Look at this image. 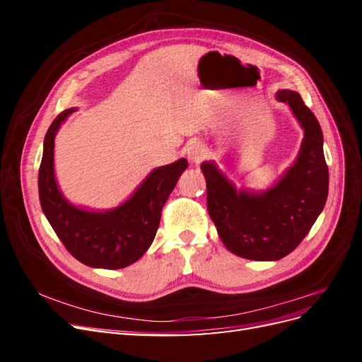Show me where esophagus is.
Returning a JSON list of instances; mask_svg holds the SVG:
<instances>
[{
	"label": "esophagus",
	"instance_id": "esophagus-1",
	"mask_svg": "<svg viewBox=\"0 0 362 362\" xmlns=\"http://www.w3.org/2000/svg\"><path fill=\"white\" fill-rule=\"evenodd\" d=\"M185 152H187V158L194 164L201 163L206 156V151H205V146L202 145V141H196V140L190 141Z\"/></svg>",
	"mask_w": 362,
	"mask_h": 362
}]
</instances>
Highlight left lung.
<instances>
[{"instance_id":"obj_1","label":"left lung","mask_w":362,"mask_h":362,"mask_svg":"<svg viewBox=\"0 0 362 362\" xmlns=\"http://www.w3.org/2000/svg\"><path fill=\"white\" fill-rule=\"evenodd\" d=\"M303 128L300 152L284 177L262 193L237 190L216 163H202L206 208L226 249L257 261H276L293 252L322 213L329 187L319 120L298 92L279 90Z\"/></svg>"}]
</instances>
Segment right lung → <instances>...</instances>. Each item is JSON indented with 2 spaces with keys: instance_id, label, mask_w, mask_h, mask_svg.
I'll return each instance as SVG.
<instances>
[{
  "instance_id": "add662e5",
  "label": "right lung",
  "mask_w": 362,
  "mask_h": 362,
  "mask_svg": "<svg viewBox=\"0 0 362 362\" xmlns=\"http://www.w3.org/2000/svg\"><path fill=\"white\" fill-rule=\"evenodd\" d=\"M75 108H68L52 120L43 140L39 168V199L54 233L69 254L83 264L96 269H124L149 249L157 234L161 210L187 169L180 158L152 170L133 196L108 211H87L63 198L54 177V139L60 125Z\"/></svg>"
}]
</instances>
